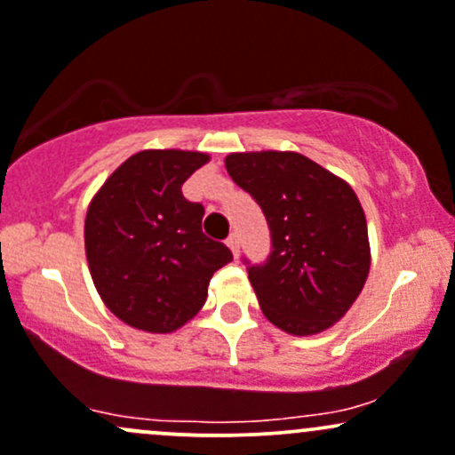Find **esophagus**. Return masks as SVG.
Masks as SVG:
<instances>
[{
  "label": "esophagus",
  "mask_w": 455,
  "mask_h": 455,
  "mask_svg": "<svg viewBox=\"0 0 455 455\" xmlns=\"http://www.w3.org/2000/svg\"><path fill=\"white\" fill-rule=\"evenodd\" d=\"M227 243H228V248H231L233 251V255H240V237H237V233H231V235L227 237Z\"/></svg>",
  "instance_id": "obj_1"
}]
</instances>
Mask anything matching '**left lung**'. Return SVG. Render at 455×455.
I'll return each instance as SVG.
<instances>
[{
	"instance_id": "1",
	"label": "left lung",
	"mask_w": 455,
	"mask_h": 455,
	"mask_svg": "<svg viewBox=\"0 0 455 455\" xmlns=\"http://www.w3.org/2000/svg\"><path fill=\"white\" fill-rule=\"evenodd\" d=\"M224 164L270 228L264 264L243 257L261 312L294 336L331 327L355 303L371 267L355 191L299 152H235Z\"/></svg>"
}]
</instances>
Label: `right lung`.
<instances>
[{
	"label": "right lung",
	"mask_w": 455,
	"mask_h": 455,
	"mask_svg": "<svg viewBox=\"0 0 455 455\" xmlns=\"http://www.w3.org/2000/svg\"><path fill=\"white\" fill-rule=\"evenodd\" d=\"M209 161L203 152L143 150L124 161L91 200L84 246L107 307L131 327L170 333L207 300L213 272L231 251L203 233L204 207L183 183Z\"/></svg>",
	"instance_id": "1"
}]
</instances>
